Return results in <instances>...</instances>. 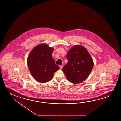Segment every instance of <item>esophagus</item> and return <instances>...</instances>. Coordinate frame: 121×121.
Returning a JSON list of instances; mask_svg holds the SVG:
<instances>
[{"instance_id": "1", "label": "esophagus", "mask_w": 121, "mask_h": 121, "mask_svg": "<svg viewBox=\"0 0 121 121\" xmlns=\"http://www.w3.org/2000/svg\"><path fill=\"white\" fill-rule=\"evenodd\" d=\"M63 65H59L60 69H62L63 68Z\"/></svg>"}]
</instances>
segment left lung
<instances>
[{
    "label": "left lung",
    "instance_id": "1",
    "mask_svg": "<svg viewBox=\"0 0 121 121\" xmlns=\"http://www.w3.org/2000/svg\"><path fill=\"white\" fill-rule=\"evenodd\" d=\"M66 58L68 61L62 70L68 80L73 84L82 82L90 75L94 65L90 54L83 46L77 45L68 52Z\"/></svg>",
    "mask_w": 121,
    "mask_h": 121
}]
</instances>
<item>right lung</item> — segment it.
Masks as SVG:
<instances>
[{"label": "right lung", "mask_w": 121, "mask_h": 121, "mask_svg": "<svg viewBox=\"0 0 121 121\" xmlns=\"http://www.w3.org/2000/svg\"><path fill=\"white\" fill-rule=\"evenodd\" d=\"M53 48L41 44L33 48L29 55L27 64L31 75L39 82L46 83L52 79L54 73L59 69L52 58Z\"/></svg>", "instance_id": "right-lung-1"}]
</instances>
